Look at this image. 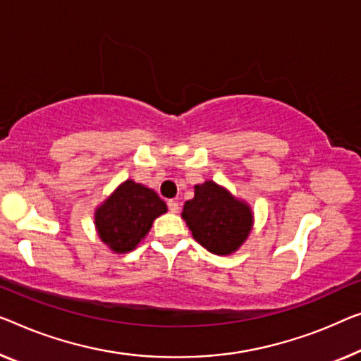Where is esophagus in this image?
<instances>
[{
  "label": "esophagus",
  "mask_w": 361,
  "mask_h": 361,
  "mask_svg": "<svg viewBox=\"0 0 361 361\" xmlns=\"http://www.w3.org/2000/svg\"><path fill=\"white\" fill-rule=\"evenodd\" d=\"M166 206H169V211L173 212V214L180 211V204H178V201H175V199H170V201L166 202Z\"/></svg>",
  "instance_id": "esophagus-1"
}]
</instances>
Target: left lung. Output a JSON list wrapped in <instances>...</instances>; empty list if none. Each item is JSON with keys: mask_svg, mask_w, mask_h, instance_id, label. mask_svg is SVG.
Wrapping results in <instances>:
<instances>
[{"mask_svg": "<svg viewBox=\"0 0 361 361\" xmlns=\"http://www.w3.org/2000/svg\"><path fill=\"white\" fill-rule=\"evenodd\" d=\"M195 190V197L183 209V219L199 245L214 255H230L250 233V207L214 181L197 185Z\"/></svg>", "mask_w": 361, "mask_h": 361, "instance_id": "obj_1", "label": "left lung"}]
</instances>
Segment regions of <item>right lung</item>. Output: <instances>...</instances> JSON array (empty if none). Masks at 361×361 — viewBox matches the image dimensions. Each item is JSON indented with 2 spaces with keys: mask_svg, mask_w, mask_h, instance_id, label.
Masks as SVG:
<instances>
[{
  "mask_svg": "<svg viewBox=\"0 0 361 361\" xmlns=\"http://www.w3.org/2000/svg\"><path fill=\"white\" fill-rule=\"evenodd\" d=\"M164 212L166 206L157 192L128 180L97 209L95 225L104 243L116 252H128L136 248Z\"/></svg>",
  "mask_w": 361,
  "mask_h": 361,
  "instance_id": "right-lung-1",
  "label": "right lung"
}]
</instances>
